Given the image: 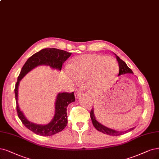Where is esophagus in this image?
<instances>
[{
	"mask_svg": "<svg viewBox=\"0 0 159 159\" xmlns=\"http://www.w3.org/2000/svg\"><path fill=\"white\" fill-rule=\"evenodd\" d=\"M75 96L76 98H78L81 96V91L79 90H76L75 92Z\"/></svg>",
	"mask_w": 159,
	"mask_h": 159,
	"instance_id": "esophagus-1",
	"label": "esophagus"
}]
</instances>
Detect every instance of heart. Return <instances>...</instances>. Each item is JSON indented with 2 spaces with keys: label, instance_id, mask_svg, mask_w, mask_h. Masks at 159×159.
Listing matches in <instances>:
<instances>
[{
  "label": "heart",
  "instance_id": "b5f03b06",
  "mask_svg": "<svg viewBox=\"0 0 159 159\" xmlns=\"http://www.w3.org/2000/svg\"><path fill=\"white\" fill-rule=\"evenodd\" d=\"M69 71L79 80H87L93 75L96 83L105 85L115 77L119 71V66L115 60L103 56L81 55L72 60Z\"/></svg>",
  "mask_w": 159,
  "mask_h": 159
}]
</instances>
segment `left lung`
Wrapping results in <instances>:
<instances>
[{
  "label": "left lung",
  "instance_id": "obj_1",
  "mask_svg": "<svg viewBox=\"0 0 159 159\" xmlns=\"http://www.w3.org/2000/svg\"><path fill=\"white\" fill-rule=\"evenodd\" d=\"M116 56V60L119 63V75H125L127 73H133L132 70L129 68L126 63L124 61H122L121 59L117 56L115 54H114ZM90 117H91V119H92V124L96 128V129L97 130H98L99 132H101L105 134H107V135H110V136H120V135L122 134H125L128 132H130L131 130H134L135 128V127L131 128L130 129H128L127 130H125V131H117L115 130H113V129H111L109 128H107L105 126L103 125L102 124H101L100 122H99L97 120L95 116L94 115V112H93V108H92V109L91 110V112H90Z\"/></svg>",
  "mask_w": 159,
  "mask_h": 159
}]
</instances>
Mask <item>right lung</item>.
Returning <instances> with one entry per match:
<instances>
[{"mask_svg": "<svg viewBox=\"0 0 159 159\" xmlns=\"http://www.w3.org/2000/svg\"><path fill=\"white\" fill-rule=\"evenodd\" d=\"M72 53L57 48H44L35 53L23 65L15 86L16 109L18 117L29 130L43 136H53L62 131L67 125V107L69 103L75 101L74 92H60L55 102V113L52 120L46 125H37L29 121L20 110L18 104V87L21 80L33 69L40 66L50 67L52 69L61 70L63 63Z\"/></svg>", "mask_w": 159, "mask_h": 159, "instance_id": "right-lung-1", "label": "right lung"}]
</instances>
